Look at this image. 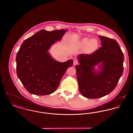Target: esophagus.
<instances>
[{"mask_svg":"<svg viewBox=\"0 0 133 133\" xmlns=\"http://www.w3.org/2000/svg\"><path fill=\"white\" fill-rule=\"evenodd\" d=\"M78 64V60H77V59H75V60H74V62H73V65L75 66V65H76Z\"/></svg>","mask_w":133,"mask_h":133,"instance_id":"34e87169","label":"esophagus"}]
</instances>
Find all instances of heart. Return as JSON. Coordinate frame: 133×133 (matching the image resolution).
I'll return each instance as SVG.
<instances>
[{"label": "heart", "instance_id": "obj_1", "mask_svg": "<svg viewBox=\"0 0 133 133\" xmlns=\"http://www.w3.org/2000/svg\"><path fill=\"white\" fill-rule=\"evenodd\" d=\"M77 46L80 48L85 47V53L90 54L97 50L99 47V42L95 38L91 39L88 37H84L78 42Z\"/></svg>", "mask_w": 133, "mask_h": 133}]
</instances>
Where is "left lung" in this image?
Returning <instances> with one entry per match:
<instances>
[{
  "instance_id": "left-lung-1",
  "label": "left lung",
  "mask_w": 133,
  "mask_h": 133,
  "mask_svg": "<svg viewBox=\"0 0 133 133\" xmlns=\"http://www.w3.org/2000/svg\"><path fill=\"white\" fill-rule=\"evenodd\" d=\"M101 47L91 54H80L76 65L77 78L81 94L89 99L101 98L114 90L123 72L124 54L118 42L99 36ZM99 64L100 70L95 66Z\"/></svg>"
}]
</instances>
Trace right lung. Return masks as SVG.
I'll list each match as a JSON object with an SVG mask.
<instances>
[{
    "mask_svg": "<svg viewBox=\"0 0 133 133\" xmlns=\"http://www.w3.org/2000/svg\"><path fill=\"white\" fill-rule=\"evenodd\" d=\"M67 30H41L26 39L20 46L16 57V73L30 94L42 96L53 93L67 69L72 66V59L60 62L48 51Z\"/></svg>",
    "mask_w": 133,
    "mask_h": 133,
    "instance_id": "obj_1",
    "label": "right lung"
}]
</instances>
